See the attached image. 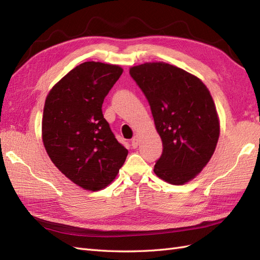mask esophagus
I'll list each match as a JSON object with an SVG mask.
<instances>
[{
    "instance_id": "34e87169",
    "label": "esophagus",
    "mask_w": 260,
    "mask_h": 260,
    "mask_svg": "<svg viewBox=\"0 0 260 260\" xmlns=\"http://www.w3.org/2000/svg\"><path fill=\"white\" fill-rule=\"evenodd\" d=\"M139 144H140V139H139V136H135L133 140H132V146H133L134 148H136L137 146H139Z\"/></svg>"
}]
</instances>
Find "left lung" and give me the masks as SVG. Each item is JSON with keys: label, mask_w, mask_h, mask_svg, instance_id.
Returning <instances> with one entry per match:
<instances>
[{"label": "left lung", "mask_w": 260, "mask_h": 260, "mask_svg": "<svg viewBox=\"0 0 260 260\" xmlns=\"http://www.w3.org/2000/svg\"><path fill=\"white\" fill-rule=\"evenodd\" d=\"M129 74L147 98L163 143L154 173L174 185L194 179L213 155L220 135L217 108L207 86L165 62L134 66Z\"/></svg>", "instance_id": "1"}]
</instances>
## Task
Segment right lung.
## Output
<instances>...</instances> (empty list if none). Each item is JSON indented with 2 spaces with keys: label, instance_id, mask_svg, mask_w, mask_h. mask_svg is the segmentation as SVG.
<instances>
[{
  "label": "right lung",
  "instance_id": "right-lung-1",
  "mask_svg": "<svg viewBox=\"0 0 260 260\" xmlns=\"http://www.w3.org/2000/svg\"><path fill=\"white\" fill-rule=\"evenodd\" d=\"M121 74L117 64L87 61L69 71L46 98L43 145L60 172L85 190L99 191L112 183L128 154L102 112Z\"/></svg>",
  "mask_w": 260,
  "mask_h": 260
}]
</instances>
